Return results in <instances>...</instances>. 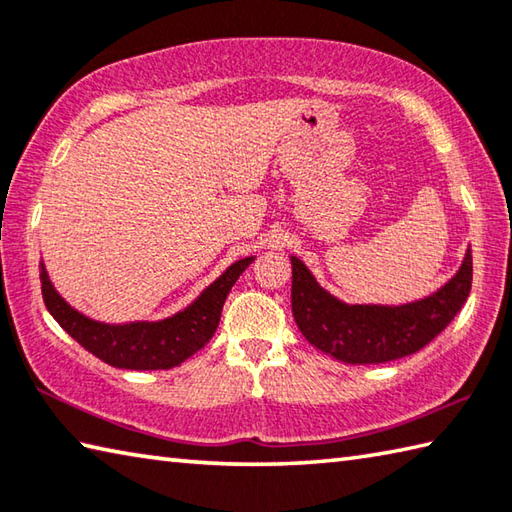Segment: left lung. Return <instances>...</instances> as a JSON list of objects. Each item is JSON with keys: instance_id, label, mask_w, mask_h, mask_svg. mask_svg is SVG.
Wrapping results in <instances>:
<instances>
[{"instance_id": "8db88e82", "label": "left lung", "mask_w": 512, "mask_h": 512, "mask_svg": "<svg viewBox=\"0 0 512 512\" xmlns=\"http://www.w3.org/2000/svg\"><path fill=\"white\" fill-rule=\"evenodd\" d=\"M291 306L297 329L315 349L347 365H380L423 349L454 320L472 286V250L452 280L407 304H347L291 255Z\"/></svg>"}]
</instances>
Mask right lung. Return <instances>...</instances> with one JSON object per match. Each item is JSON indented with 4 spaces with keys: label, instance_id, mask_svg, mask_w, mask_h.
<instances>
[{
    "label": "right lung",
    "instance_id": "add662e5",
    "mask_svg": "<svg viewBox=\"0 0 512 512\" xmlns=\"http://www.w3.org/2000/svg\"><path fill=\"white\" fill-rule=\"evenodd\" d=\"M253 262L255 255L232 262L215 282L203 288L192 304L156 322L138 320L109 324L87 318L55 291L44 262L40 264V282L44 304L55 322L102 362L136 371L172 369L206 347L215 336L230 288Z\"/></svg>",
    "mask_w": 512,
    "mask_h": 512
}]
</instances>
